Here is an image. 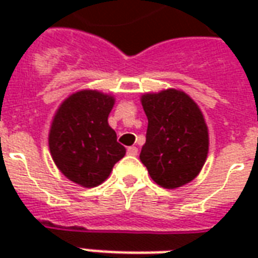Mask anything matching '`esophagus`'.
Instances as JSON below:
<instances>
[{
    "label": "esophagus",
    "instance_id": "1",
    "mask_svg": "<svg viewBox=\"0 0 258 258\" xmlns=\"http://www.w3.org/2000/svg\"><path fill=\"white\" fill-rule=\"evenodd\" d=\"M127 153L131 155V156H137L138 155V148L137 146H130V148H127Z\"/></svg>",
    "mask_w": 258,
    "mask_h": 258
}]
</instances>
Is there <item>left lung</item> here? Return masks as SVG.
Listing matches in <instances>:
<instances>
[{
    "instance_id": "1",
    "label": "left lung",
    "mask_w": 258,
    "mask_h": 258,
    "mask_svg": "<svg viewBox=\"0 0 258 258\" xmlns=\"http://www.w3.org/2000/svg\"><path fill=\"white\" fill-rule=\"evenodd\" d=\"M148 117L140 159L152 179L167 189L199 174L209 151V134L198 105L182 91L166 90L141 98Z\"/></svg>"
}]
</instances>
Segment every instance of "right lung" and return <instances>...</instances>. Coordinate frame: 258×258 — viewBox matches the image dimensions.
<instances>
[{"label":"right lung","mask_w":258,"mask_h":258,"mask_svg":"<svg viewBox=\"0 0 258 258\" xmlns=\"http://www.w3.org/2000/svg\"><path fill=\"white\" fill-rule=\"evenodd\" d=\"M114 98L99 91H80L60 105L49 131L55 164L70 181L92 188L109 177L125 148L107 123Z\"/></svg>","instance_id":"add662e5"}]
</instances>
